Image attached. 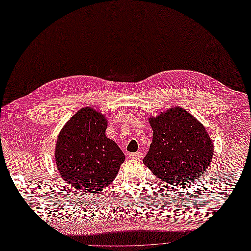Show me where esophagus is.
Here are the masks:
<instances>
[{"mask_svg":"<svg viewBox=\"0 0 251 251\" xmlns=\"http://www.w3.org/2000/svg\"><path fill=\"white\" fill-rule=\"evenodd\" d=\"M128 156L130 159H141V158H143V153L142 152H134V153H130Z\"/></svg>","mask_w":251,"mask_h":251,"instance_id":"34e87169","label":"esophagus"}]
</instances>
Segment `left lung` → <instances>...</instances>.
<instances>
[{"mask_svg": "<svg viewBox=\"0 0 251 251\" xmlns=\"http://www.w3.org/2000/svg\"><path fill=\"white\" fill-rule=\"evenodd\" d=\"M152 143L143 163L159 179L181 187L202 176L214 154V145L197 119L172 107L149 118Z\"/></svg>", "mask_w": 251, "mask_h": 251, "instance_id": "obj_1", "label": "left lung"}]
</instances>
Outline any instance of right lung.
Instances as JSON below:
<instances>
[{"mask_svg": "<svg viewBox=\"0 0 251 251\" xmlns=\"http://www.w3.org/2000/svg\"><path fill=\"white\" fill-rule=\"evenodd\" d=\"M107 120L100 111H77L58 135L55 163L62 179L83 193H99L116 178L125 155L105 134Z\"/></svg>", "mask_w": 251, "mask_h": 251, "instance_id": "1", "label": "right lung"}]
</instances>
